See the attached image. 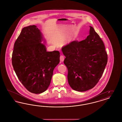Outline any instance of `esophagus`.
<instances>
[{"label":"esophagus","mask_w":122,"mask_h":122,"mask_svg":"<svg viewBox=\"0 0 122 122\" xmlns=\"http://www.w3.org/2000/svg\"><path fill=\"white\" fill-rule=\"evenodd\" d=\"M64 59V57L63 55H61L60 57V60L61 62H63Z\"/></svg>","instance_id":"34e87169"}]
</instances>
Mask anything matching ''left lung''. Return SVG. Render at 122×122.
Wrapping results in <instances>:
<instances>
[{
    "mask_svg": "<svg viewBox=\"0 0 122 122\" xmlns=\"http://www.w3.org/2000/svg\"><path fill=\"white\" fill-rule=\"evenodd\" d=\"M70 87L78 92L91 89L98 82L107 62L104 44L90 26L89 35L83 41H74L63 46Z\"/></svg>",
    "mask_w": 122,
    "mask_h": 122,
    "instance_id": "obj_1",
    "label": "left lung"
}]
</instances>
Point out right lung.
I'll return each mask as SVG.
<instances>
[{
	"mask_svg": "<svg viewBox=\"0 0 122 122\" xmlns=\"http://www.w3.org/2000/svg\"><path fill=\"white\" fill-rule=\"evenodd\" d=\"M40 30L35 25L23 28L15 41L12 64L19 80L29 92L42 93L50 85L60 61L58 51L46 52Z\"/></svg>",
	"mask_w": 122,
	"mask_h": 122,
	"instance_id": "obj_1",
	"label": "right lung"
}]
</instances>
